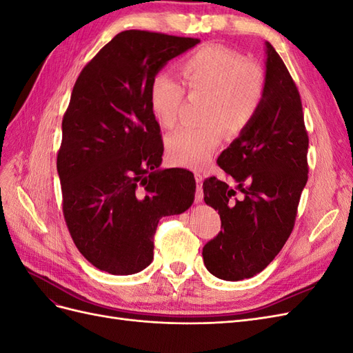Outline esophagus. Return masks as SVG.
Masks as SVG:
<instances>
[{"mask_svg":"<svg viewBox=\"0 0 353 353\" xmlns=\"http://www.w3.org/2000/svg\"><path fill=\"white\" fill-rule=\"evenodd\" d=\"M194 176H196V181H197V190H196L194 201H196V203H201V201H203V187H201L203 176H201V174H199V172H196Z\"/></svg>","mask_w":353,"mask_h":353,"instance_id":"1","label":"esophagus"}]
</instances>
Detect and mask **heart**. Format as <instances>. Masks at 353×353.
Listing matches in <instances>:
<instances>
[{"instance_id":"b5f03b06","label":"heart","mask_w":353,"mask_h":353,"mask_svg":"<svg viewBox=\"0 0 353 353\" xmlns=\"http://www.w3.org/2000/svg\"><path fill=\"white\" fill-rule=\"evenodd\" d=\"M178 70L190 95L205 97L201 128H183L166 141L169 162L197 169L205 165L219 145L223 130L243 131L263 95V73L254 63L244 61L231 50L209 46L184 59ZM184 91L166 74H156L148 88V101L157 122L172 128L176 121Z\"/></svg>"}]
</instances>
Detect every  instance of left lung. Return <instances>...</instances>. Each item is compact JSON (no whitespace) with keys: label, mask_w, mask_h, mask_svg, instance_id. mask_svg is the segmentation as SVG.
Here are the masks:
<instances>
[{"label":"left lung","mask_w":353,"mask_h":353,"mask_svg":"<svg viewBox=\"0 0 353 353\" xmlns=\"http://www.w3.org/2000/svg\"><path fill=\"white\" fill-rule=\"evenodd\" d=\"M265 54L258 110L218 157L230 183L215 176L203 183L206 205L218 210L223 228L203 248V262L225 281L250 279L280 253L307 181L309 140L301 95L270 42Z\"/></svg>","instance_id":"left-lung-1"}]
</instances>
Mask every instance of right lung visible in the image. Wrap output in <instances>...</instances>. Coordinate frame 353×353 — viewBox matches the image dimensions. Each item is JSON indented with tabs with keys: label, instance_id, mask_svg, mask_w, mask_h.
Here are the masks:
<instances>
[{
	"label": "right lung",
	"instance_id": "right-lung-1",
	"mask_svg": "<svg viewBox=\"0 0 353 353\" xmlns=\"http://www.w3.org/2000/svg\"><path fill=\"white\" fill-rule=\"evenodd\" d=\"M199 42L123 30L74 82L57 172L73 243L100 271L131 275L147 268L159 219L193 205L191 172L160 168L163 143L148 88L169 60Z\"/></svg>",
	"mask_w": 353,
	"mask_h": 353
}]
</instances>
